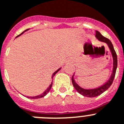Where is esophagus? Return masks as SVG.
I'll list each match as a JSON object with an SVG mask.
<instances>
[{
  "label": "esophagus",
  "mask_w": 124,
  "mask_h": 124,
  "mask_svg": "<svg viewBox=\"0 0 124 124\" xmlns=\"http://www.w3.org/2000/svg\"><path fill=\"white\" fill-rule=\"evenodd\" d=\"M72 61H70V62H72Z\"/></svg>",
  "instance_id": "obj_1"
}]
</instances>
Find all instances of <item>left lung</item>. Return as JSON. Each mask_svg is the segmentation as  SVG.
Segmentation results:
<instances>
[{"label": "left lung", "mask_w": 124, "mask_h": 124, "mask_svg": "<svg viewBox=\"0 0 124 124\" xmlns=\"http://www.w3.org/2000/svg\"><path fill=\"white\" fill-rule=\"evenodd\" d=\"M95 36L97 38V39H98L101 42H102V43H106L108 45V47L109 48V50H110L111 52L112 58H113V69H112V73L111 74V77H110V78L109 79V80L107 81L106 83L102 85L101 86L93 89H85L79 86L75 81L74 77H73L74 74H73V75L72 76V84H73L75 90L80 94L83 95V96L89 97V98H93V97H96L100 95L101 94H102V93L106 91L109 87L111 86L112 82H113L114 78L115 77V75H116V72L117 67V57L116 52L114 49L113 45H112L111 41L108 39V38H106L104 37L103 36L100 32L98 31H96Z\"/></svg>", "instance_id": "8db88e82"}]
</instances>
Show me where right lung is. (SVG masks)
I'll return each mask as SVG.
<instances>
[{
  "mask_svg": "<svg viewBox=\"0 0 124 124\" xmlns=\"http://www.w3.org/2000/svg\"><path fill=\"white\" fill-rule=\"evenodd\" d=\"M29 30H30V29H27V30H24V31L22 32V33H21L20 34H19L18 36H16V37L15 38H18V36H21V35H22V34H23V33H24V32L27 31H28ZM61 67L59 68V69H58L57 70H56V71H55V72H54V73H53V74H52V79H53V77H54V76L56 74V73H57V72H59V71L60 70H61ZM52 81H53V80H52ZM52 82H51V84L49 86V87H48V88H47L46 89V90H45V91H44V92H43V93H42V94H39V95L36 96H26V97H27L28 98H30V99H38V98H43V97L45 96L46 95V94H47V93H48L49 92L50 90H51V87H52Z\"/></svg>",
  "mask_w": 124,
  "mask_h": 124,
  "instance_id": "add662e5",
  "label": "right lung"
}]
</instances>
